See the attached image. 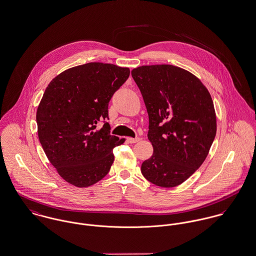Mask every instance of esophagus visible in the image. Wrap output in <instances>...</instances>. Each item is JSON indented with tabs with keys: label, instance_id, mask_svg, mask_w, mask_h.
Returning <instances> with one entry per match:
<instances>
[{
	"label": "esophagus",
	"instance_id": "esophagus-1",
	"mask_svg": "<svg viewBox=\"0 0 256 256\" xmlns=\"http://www.w3.org/2000/svg\"><path fill=\"white\" fill-rule=\"evenodd\" d=\"M128 140V142H131V144H135V142H139L140 138H127Z\"/></svg>",
	"mask_w": 256,
	"mask_h": 256
}]
</instances>
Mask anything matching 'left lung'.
<instances>
[{
    "mask_svg": "<svg viewBox=\"0 0 256 256\" xmlns=\"http://www.w3.org/2000/svg\"><path fill=\"white\" fill-rule=\"evenodd\" d=\"M131 73L146 108L154 148L142 174L156 186H179L206 160L215 138L212 98L196 76L175 66H142Z\"/></svg>",
    "mask_w": 256,
    "mask_h": 256,
    "instance_id": "8db88e82",
    "label": "left lung"
}]
</instances>
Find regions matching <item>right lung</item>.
Instances as JSON below:
<instances>
[{
    "instance_id": "add662e5",
    "label": "right lung",
    "mask_w": 256,
    "mask_h": 256,
    "mask_svg": "<svg viewBox=\"0 0 256 256\" xmlns=\"http://www.w3.org/2000/svg\"><path fill=\"white\" fill-rule=\"evenodd\" d=\"M130 75L128 68L89 62L54 77L38 106V137L48 160L73 186L102 180L114 160V148L125 139L110 135L108 102Z\"/></svg>"
}]
</instances>
